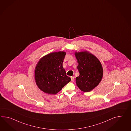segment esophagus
Listing matches in <instances>:
<instances>
[{"instance_id":"1","label":"esophagus","mask_w":131,"mask_h":131,"mask_svg":"<svg viewBox=\"0 0 131 131\" xmlns=\"http://www.w3.org/2000/svg\"><path fill=\"white\" fill-rule=\"evenodd\" d=\"M71 81H72V82H74V77H71Z\"/></svg>"}]
</instances>
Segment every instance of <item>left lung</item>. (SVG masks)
<instances>
[{"mask_svg": "<svg viewBox=\"0 0 131 131\" xmlns=\"http://www.w3.org/2000/svg\"><path fill=\"white\" fill-rule=\"evenodd\" d=\"M79 75L76 78V84L81 90L89 92L96 87L103 77V69L100 61L90 52H75Z\"/></svg>", "mask_w": 131, "mask_h": 131, "instance_id": "8db88e82", "label": "left lung"}]
</instances>
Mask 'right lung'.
<instances>
[{"instance_id": "1", "label": "right lung", "mask_w": 131, "mask_h": 131, "mask_svg": "<svg viewBox=\"0 0 131 131\" xmlns=\"http://www.w3.org/2000/svg\"><path fill=\"white\" fill-rule=\"evenodd\" d=\"M66 53L53 52L42 57L35 70V79L38 87L44 93L55 94L71 81L63 67Z\"/></svg>"}]
</instances>
